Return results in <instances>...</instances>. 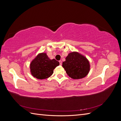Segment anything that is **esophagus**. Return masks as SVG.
<instances>
[{"mask_svg": "<svg viewBox=\"0 0 121 121\" xmlns=\"http://www.w3.org/2000/svg\"><path fill=\"white\" fill-rule=\"evenodd\" d=\"M59 63H60V65H62V61H61V60H59Z\"/></svg>", "mask_w": 121, "mask_h": 121, "instance_id": "1", "label": "esophagus"}]
</instances>
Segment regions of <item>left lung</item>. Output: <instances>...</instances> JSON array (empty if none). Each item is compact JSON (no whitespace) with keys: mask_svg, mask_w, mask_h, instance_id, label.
<instances>
[{"mask_svg":"<svg viewBox=\"0 0 121 121\" xmlns=\"http://www.w3.org/2000/svg\"><path fill=\"white\" fill-rule=\"evenodd\" d=\"M62 66L69 77L74 79L85 77L90 69L88 60L85 57L76 52L68 54Z\"/></svg>","mask_w":121,"mask_h":121,"instance_id":"8db88e82","label":"left lung"}]
</instances>
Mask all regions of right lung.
Returning <instances> with one entry per match:
<instances>
[{
    "label": "right lung",
    "mask_w": 121,
    "mask_h": 121,
    "mask_svg": "<svg viewBox=\"0 0 121 121\" xmlns=\"http://www.w3.org/2000/svg\"><path fill=\"white\" fill-rule=\"evenodd\" d=\"M59 65V62L55 59H49L46 53H40L30 64L31 74L38 79L48 78L53 74V69Z\"/></svg>",
    "instance_id": "obj_1"
}]
</instances>
